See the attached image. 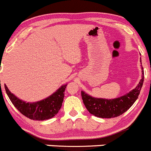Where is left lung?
<instances>
[{"label":"left lung","mask_w":151,"mask_h":151,"mask_svg":"<svg viewBox=\"0 0 151 151\" xmlns=\"http://www.w3.org/2000/svg\"><path fill=\"white\" fill-rule=\"evenodd\" d=\"M142 78L140 79L137 86L125 95L118 98L112 99L95 98L87 94L83 91H81L82 99L88 111L97 117L103 119L117 117L125 113L137 99L140 92L144 81V71L142 67Z\"/></svg>","instance_id":"left-lung-1"}]
</instances>
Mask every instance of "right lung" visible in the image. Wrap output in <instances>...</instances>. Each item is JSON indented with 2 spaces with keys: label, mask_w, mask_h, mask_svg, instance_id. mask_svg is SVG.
Listing matches in <instances>:
<instances>
[{
  "label": "right lung",
  "mask_w": 151,
  "mask_h": 151,
  "mask_svg": "<svg viewBox=\"0 0 151 151\" xmlns=\"http://www.w3.org/2000/svg\"><path fill=\"white\" fill-rule=\"evenodd\" d=\"M66 85H63L47 98L36 102H26L12 94L5 85L8 97L15 108L29 119L43 121L52 119L57 114L63 105Z\"/></svg>",
  "instance_id": "obj_1"
}]
</instances>
